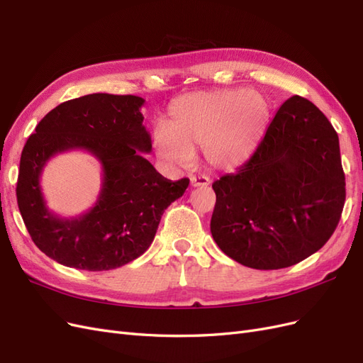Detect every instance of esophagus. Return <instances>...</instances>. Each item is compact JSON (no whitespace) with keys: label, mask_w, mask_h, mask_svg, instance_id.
I'll use <instances>...</instances> for the list:
<instances>
[{"label":"esophagus","mask_w":363,"mask_h":363,"mask_svg":"<svg viewBox=\"0 0 363 363\" xmlns=\"http://www.w3.org/2000/svg\"><path fill=\"white\" fill-rule=\"evenodd\" d=\"M191 184L194 188H204V186L211 184V179H208L207 175H192Z\"/></svg>","instance_id":"1"}]
</instances>
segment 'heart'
Returning a JSON list of instances; mask_svg holds the SVG:
<instances>
[{
    "mask_svg": "<svg viewBox=\"0 0 363 363\" xmlns=\"http://www.w3.org/2000/svg\"><path fill=\"white\" fill-rule=\"evenodd\" d=\"M271 119L267 95L252 89L192 92L179 96L168 111V127L155 130L160 157L189 163L195 147H203L215 169L232 171L256 151Z\"/></svg>",
    "mask_w": 363,
    "mask_h": 363,
    "instance_id": "1",
    "label": "heart"
}]
</instances>
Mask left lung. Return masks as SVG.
<instances>
[{
	"label": "left lung",
	"instance_id": "8db88e82",
	"mask_svg": "<svg viewBox=\"0 0 363 363\" xmlns=\"http://www.w3.org/2000/svg\"><path fill=\"white\" fill-rule=\"evenodd\" d=\"M212 188L211 232L228 257L255 269L292 267L323 248L342 213L337 133L313 103L294 95L250 160Z\"/></svg>",
	"mask_w": 363,
	"mask_h": 363
}]
</instances>
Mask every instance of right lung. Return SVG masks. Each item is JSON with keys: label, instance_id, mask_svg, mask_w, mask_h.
I'll list each match as a JSON object with an SVG mask.
<instances>
[{"label": "right lung", "instance_id": "add662e5", "mask_svg": "<svg viewBox=\"0 0 363 363\" xmlns=\"http://www.w3.org/2000/svg\"><path fill=\"white\" fill-rule=\"evenodd\" d=\"M135 95L91 94L65 101L36 125L19 162L16 199L36 247L65 267L108 271L138 259L156 236L160 218L184 194L189 179L171 182L144 157L151 136ZM89 150L102 163L96 206L75 218L48 211L40 174L63 150Z\"/></svg>", "mask_w": 363, "mask_h": 363}]
</instances>
